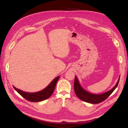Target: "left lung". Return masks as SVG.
Wrapping results in <instances>:
<instances>
[{"instance_id": "8db88e82", "label": "left lung", "mask_w": 128, "mask_h": 128, "mask_svg": "<svg viewBox=\"0 0 128 128\" xmlns=\"http://www.w3.org/2000/svg\"><path fill=\"white\" fill-rule=\"evenodd\" d=\"M120 77L118 82L115 86L108 91H107L104 93L100 94H94L90 93L84 90L82 86H80L78 78L75 76L74 80V91L76 96L80 100H83L84 102L91 103V104H98L100 102H102L108 98L112 92L115 90L118 86L119 82Z\"/></svg>"}]
</instances>
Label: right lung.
<instances>
[{"mask_svg":"<svg viewBox=\"0 0 128 128\" xmlns=\"http://www.w3.org/2000/svg\"><path fill=\"white\" fill-rule=\"evenodd\" d=\"M59 78L60 76H58L54 79L46 88L42 90V91L37 92H26L16 88L14 86H13V88L23 98L29 100V101L32 102H40L46 99H48L52 94Z\"/></svg>","mask_w":128,"mask_h":128,"instance_id":"right-lung-1","label":"right lung"}]
</instances>
